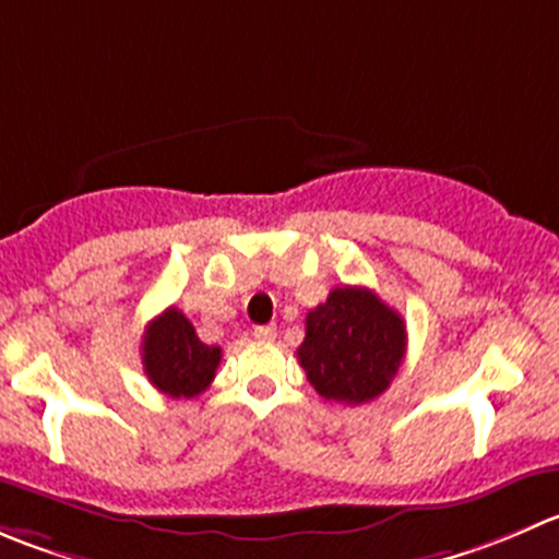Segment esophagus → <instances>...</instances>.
I'll use <instances>...</instances> for the list:
<instances>
[{
	"label": "esophagus",
	"mask_w": 559,
	"mask_h": 559,
	"mask_svg": "<svg viewBox=\"0 0 559 559\" xmlns=\"http://www.w3.org/2000/svg\"><path fill=\"white\" fill-rule=\"evenodd\" d=\"M253 338L273 341L275 338V328H273V324H262V328H253Z\"/></svg>",
	"instance_id": "obj_1"
}]
</instances>
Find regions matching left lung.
I'll list each match as a JSON object with an SVG mask.
<instances>
[{
    "mask_svg": "<svg viewBox=\"0 0 559 559\" xmlns=\"http://www.w3.org/2000/svg\"><path fill=\"white\" fill-rule=\"evenodd\" d=\"M404 352L401 313L366 286H338L308 311L297 360L322 399L355 406L390 388Z\"/></svg>",
    "mask_w": 559,
    "mask_h": 559,
    "instance_id": "left-lung-1",
    "label": "left lung"
}]
</instances>
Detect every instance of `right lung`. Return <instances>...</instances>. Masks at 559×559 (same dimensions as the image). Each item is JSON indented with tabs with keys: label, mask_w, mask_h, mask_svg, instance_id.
I'll use <instances>...</instances> for the list:
<instances>
[{
	"label": "right lung",
	"mask_w": 559,
	"mask_h": 559,
	"mask_svg": "<svg viewBox=\"0 0 559 559\" xmlns=\"http://www.w3.org/2000/svg\"><path fill=\"white\" fill-rule=\"evenodd\" d=\"M142 362L155 390L171 399H193L215 379L221 346L199 341L186 313L171 306L144 330Z\"/></svg>",
	"instance_id": "add662e5"
}]
</instances>
